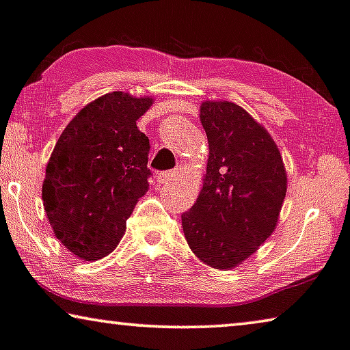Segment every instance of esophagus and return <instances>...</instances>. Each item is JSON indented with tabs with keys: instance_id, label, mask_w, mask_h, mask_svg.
<instances>
[{
	"instance_id": "obj_1",
	"label": "esophagus",
	"mask_w": 350,
	"mask_h": 350,
	"mask_svg": "<svg viewBox=\"0 0 350 350\" xmlns=\"http://www.w3.org/2000/svg\"><path fill=\"white\" fill-rule=\"evenodd\" d=\"M176 171H165V173L157 174V182L159 184H170V182L176 180Z\"/></svg>"
}]
</instances>
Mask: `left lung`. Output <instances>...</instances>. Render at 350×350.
Masks as SVG:
<instances>
[{
	"mask_svg": "<svg viewBox=\"0 0 350 350\" xmlns=\"http://www.w3.org/2000/svg\"><path fill=\"white\" fill-rule=\"evenodd\" d=\"M208 159L202 189L182 228L195 256L231 270L275 231L288 174L270 133L242 107L206 100L200 108Z\"/></svg>",
	"mask_w": 350,
	"mask_h": 350,
	"instance_id": "8db88e82",
	"label": "left lung"
}]
</instances>
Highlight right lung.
I'll use <instances>...</instances> for the list:
<instances>
[{
    "instance_id": "obj_1",
    "label": "right lung",
    "mask_w": 350,
    "mask_h": 350,
    "mask_svg": "<svg viewBox=\"0 0 350 350\" xmlns=\"http://www.w3.org/2000/svg\"><path fill=\"white\" fill-rule=\"evenodd\" d=\"M152 102L108 92L77 113L51 152L42 201L56 239L77 258L111 253L149 190V138L137 121Z\"/></svg>"
}]
</instances>
